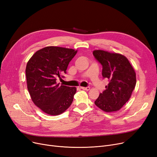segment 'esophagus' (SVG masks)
Listing matches in <instances>:
<instances>
[{
    "instance_id": "1",
    "label": "esophagus",
    "mask_w": 157,
    "mask_h": 157,
    "mask_svg": "<svg viewBox=\"0 0 157 157\" xmlns=\"http://www.w3.org/2000/svg\"><path fill=\"white\" fill-rule=\"evenodd\" d=\"M81 89L84 90H90V87L89 86H86V87L82 86V87H81Z\"/></svg>"
}]
</instances>
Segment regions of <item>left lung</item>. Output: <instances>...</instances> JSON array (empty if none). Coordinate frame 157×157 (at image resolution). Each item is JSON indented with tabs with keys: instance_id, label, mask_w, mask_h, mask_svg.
Listing matches in <instances>:
<instances>
[{
	"instance_id": "1",
	"label": "left lung",
	"mask_w": 157,
	"mask_h": 157,
	"mask_svg": "<svg viewBox=\"0 0 157 157\" xmlns=\"http://www.w3.org/2000/svg\"><path fill=\"white\" fill-rule=\"evenodd\" d=\"M93 55L103 67L102 76L108 79L106 90L94 103L106 112H116L130 98L136 85V74L128 59L117 53L94 51Z\"/></svg>"
}]
</instances>
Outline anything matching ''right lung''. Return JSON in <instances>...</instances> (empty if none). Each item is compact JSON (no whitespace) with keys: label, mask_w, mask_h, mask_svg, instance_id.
Listing matches in <instances>:
<instances>
[{"label":"right lung","mask_w":157,"mask_h":157,"mask_svg":"<svg viewBox=\"0 0 157 157\" xmlns=\"http://www.w3.org/2000/svg\"><path fill=\"white\" fill-rule=\"evenodd\" d=\"M77 51L49 46L36 51L27 63L28 89L33 103L45 113L58 115L71 105L76 87L57 83L58 78L67 72Z\"/></svg>","instance_id":"right-lung-1"}]
</instances>
